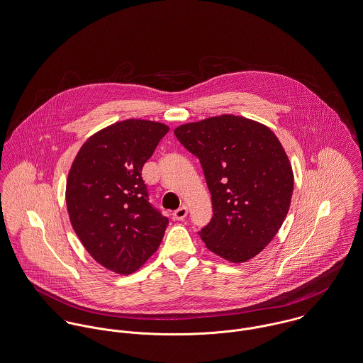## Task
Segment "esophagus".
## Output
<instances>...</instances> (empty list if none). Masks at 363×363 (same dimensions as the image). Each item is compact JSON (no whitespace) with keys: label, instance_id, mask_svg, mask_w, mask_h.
<instances>
[{"label":"esophagus","instance_id":"34e87169","mask_svg":"<svg viewBox=\"0 0 363 363\" xmlns=\"http://www.w3.org/2000/svg\"><path fill=\"white\" fill-rule=\"evenodd\" d=\"M188 213H189L188 206H182V207H179L178 210L174 211V218L178 220V221H182V220L188 216Z\"/></svg>","mask_w":363,"mask_h":363}]
</instances>
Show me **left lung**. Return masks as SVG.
<instances>
[{
  "label": "left lung",
  "mask_w": 363,
  "mask_h": 363,
  "mask_svg": "<svg viewBox=\"0 0 363 363\" xmlns=\"http://www.w3.org/2000/svg\"><path fill=\"white\" fill-rule=\"evenodd\" d=\"M196 157L211 194L206 247L240 264L267 247L284 221L294 188L291 163L274 131L255 120L221 114L174 130Z\"/></svg>",
  "instance_id": "left-lung-1"
}]
</instances>
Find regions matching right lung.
I'll return each mask as SVG.
<instances>
[{
	"mask_svg": "<svg viewBox=\"0 0 363 363\" xmlns=\"http://www.w3.org/2000/svg\"><path fill=\"white\" fill-rule=\"evenodd\" d=\"M169 127L128 118L85 140L66 181L70 223L84 249L104 268L128 275L159 249L167 217L146 200L140 171Z\"/></svg>",
	"mask_w": 363,
	"mask_h": 363,
	"instance_id": "1",
	"label": "right lung"
}]
</instances>
